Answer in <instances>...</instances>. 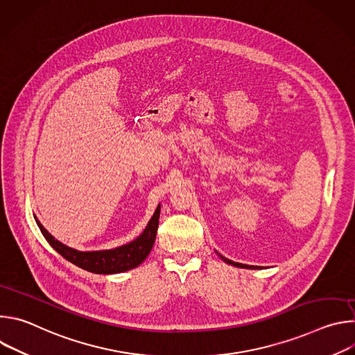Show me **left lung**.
Returning a JSON list of instances; mask_svg holds the SVG:
<instances>
[{"label": "left lung", "mask_w": 355, "mask_h": 355, "mask_svg": "<svg viewBox=\"0 0 355 355\" xmlns=\"http://www.w3.org/2000/svg\"><path fill=\"white\" fill-rule=\"evenodd\" d=\"M218 256L226 263V264H230V266H234V267H240V268H250V270H256L257 267H252V266H245V264H240V263H234V261H232V260H229V259H226V257H223V256H220L219 252H218Z\"/></svg>", "instance_id": "1"}]
</instances>
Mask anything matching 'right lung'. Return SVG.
Segmentation results:
<instances>
[{"label": "right lung", "mask_w": 355, "mask_h": 355, "mask_svg": "<svg viewBox=\"0 0 355 355\" xmlns=\"http://www.w3.org/2000/svg\"><path fill=\"white\" fill-rule=\"evenodd\" d=\"M159 218H160V205L157 207L155 215L151 216L146 229L139 237L116 248L99 250V251H78L76 248L67 247L66 244L60 243L50 234L36 218L35 220L42 234L47 240V243L67 261L94 274H119V272H125L132 268H136L146 260L156 240Z\"/></svg>", "instance_id": "obj_1"}]
</instances>
